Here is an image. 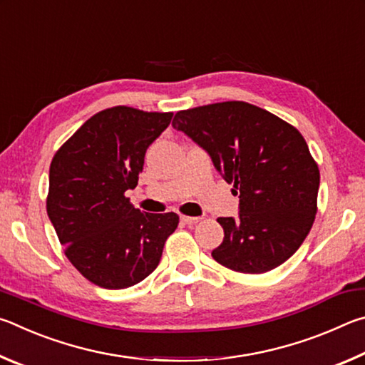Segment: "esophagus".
I'll use <instances>...</instances> for the list:
<instances>
[{"mask_svg": "<svg viewBox=\"0 0 365 365\" xmlns=\"http://www.w3.org/2000/svg\"><path fill=\"white\" fill-rule=\"evenodd\" d=\"M180 220L183 222V224H187V225H195V224H197V222H200L201 219H200V217H188V215H182Z\"/></svg>", "mask_w": 365, "mask_h": 365, "instance_id": "1", "label": "esophagus"}]
</instances>
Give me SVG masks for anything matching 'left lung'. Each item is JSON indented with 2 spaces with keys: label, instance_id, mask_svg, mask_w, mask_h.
<instances>
[{
  "label": "left lung",
  "instance_id": "obj_1",
  "mask_svg": "<svg viewBox=\"0 0 365 365\" xmlns=\"http://www.w3.org/2000/svg\"><path fill=\"white\" fill-rule=\"evenodd\" d=\"M172 127L202 148L240 195L238 217L217 219L224 242L212 251L215 261L243 274L288 261L317 212L320 174L302 135L243 101L180 110Z\"/></svg>",
  "mask_w": 365,
  "mask_h": 365
}]
</instances>
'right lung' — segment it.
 Returning <instances> with one entry per match:
<instances>
[{"label": "right lung", "instance_id": "add662e5", "mask_svg": "<svg viewBox=\"0 0 365 365\" xmlns=\"http://www.w3.org/2000/svg\"><path fill=\"white\" fill-rule=\"evenodd\" d=\"M172 115L127 106L101 110L51 160L48 217L67 259L98 287L122 289L146 279L178 225L175 212H141L123 196L137 187L146 150Z\"/></svg>", "mask_w": 365, "mask_h": 365}]
</instances>
